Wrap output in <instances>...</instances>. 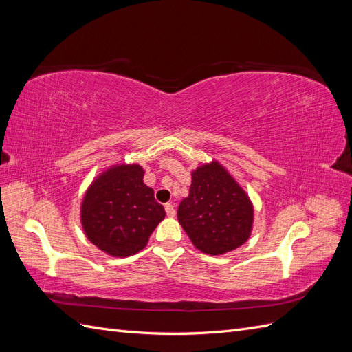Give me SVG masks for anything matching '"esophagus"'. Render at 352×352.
Segmentation results:
<instances>
[{
	"mask_svg": "<svg viewBox=\"0 0 352 352\" xmlns=\"http://www.w3.org/2000/svg\"><path fill=\"white\" fill-rule=\"evenodd\" d=\"M166 212H167L168 217H175L176 216L175 206L173 204H166Z\"/></svg>",
	"mask_w": 352,
	"mask_h": 352,
	"instance_id": "esophagus-1",
	"label": "esophagus"
}]
</instances>
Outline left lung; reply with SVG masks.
<instances>
[{
    "label": "left lung",
    "instance_id": "obj_1",
    "mask_svg": "<svg viewBox=\"0 0 352 352\" xmlns=\"http://www.w3.org/2000/svg\"><path fill=\"white\" fill-rule=\"evenodd\" d=\"M177 220L194 247L208 255L239 248L252 232L254 206L243 188L216 160L192 170Z\"/></svg>",
    "mask_w": 352,
    "mask_h": 352
}]
</instances>
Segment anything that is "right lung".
Here are the masks:
<instances>
[{
  "mask_svg": "<svg viewBox=\"0 0 352 352\" xmlns=\"http://www.w3.org/2000/svg\"><path fill=\"white\" fill-rule=\"evenodd\" d=\"M140 164H114L94 179L80 206L87 238L111 257H129L144 250L166 217L153 188L144 184Z\"/></svg>",
  "mask_w": 352,
  "mask_h": 352,
  "instance_id": "right-lung-1",
  "label": "right lung"
}]
</instances>
